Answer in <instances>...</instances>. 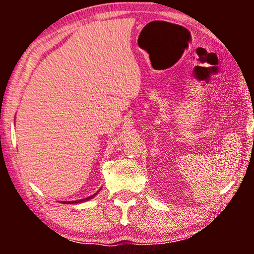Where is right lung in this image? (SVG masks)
Instances as JSON below:
<instances>
[{
    "mask_svg": "<svg viewBox=\"0 0 254 254\" xmlns=\"http://www.w3.org/2000/svg\"><path fill=\"white\" fill-rule=\"evenodd\" d=\"M98 190V192H99ZM97 192V193H98ZM97 193L96 194H93V195H90V196H88V197H85V199H81V200H76V201H64V203H67V204H70V203H79V202H84V201H88V200H90V199H92V197H95L96 195H97Z\"/></svg>",
    "mask_w": 254,
    "mask_h": 254,
    "instance_id": "obj_1",
    "label": "right lung"
}]
</instances>
